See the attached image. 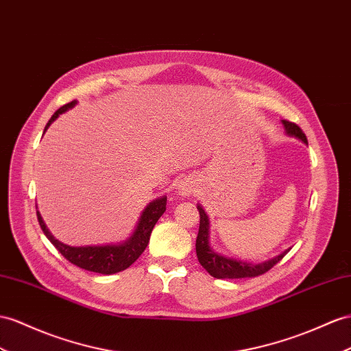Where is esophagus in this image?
<instances>
[{
    "label": "esophagus",
    "instance_id": "esophagus-1",
    "mask_svg": "<svg viewBox=\"0 0 351 351\" xmlns=\"http://www.w3.org/2000/svg\"><path fill=\"white\" fill-rule=\"evenodd\" d=\"M176 193L182 197H188L195 193V179L184 178L176 184Z\"/></svg>",
    "mask_w": 351,
    "mask_h": 351
}]
</instances>
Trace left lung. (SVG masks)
I'll return each mask as SVG.
<instances>
[{"instance_id": "1", "label": "left lung", "mask_w": 351, "mask_h": 351, "mask_svg": "<svg viewBox=\"0 0 351 351\" xmlns=\"http://www.w3.org/2000/svg\"><path fill=\"white\" fill-rule=\"evenodd\" d=\"M282 124L285 125V130L289 136L298 138L304 143H308L304 132L295 123L282 120ZM197 209H199V213H200V227H199V234H197V240H195L197 258H199V263L202 264V267L206 269V271H208L210 276H213L215 278H243V277L261 276L267 273L269 268H273L287 252H289V249H287L283 254L277 255L276 258L268 259V261L259 263V264H250L246 261H240V259H236V258H230V256L215 252L209 245L208 213L204 212L202 204H197Z\"/></svg>"}]
</instances>
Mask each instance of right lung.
Masks as SVG:
<instances>
[{"instance_id": "1", "label": "right lung", "mask_w": 351, "mask_h": 351, "mask_svg": "<svg viewBox=\"0 0 351 351\" xmlns=\"http://www.w3.org/2000/svg\"><path fill=\"white\" fill-rule=\"evenodd\" d=\"M75 104L77 101H73L64 106H60L59 110L51 115V119L49 120L44 132L49 129V125L55 121L62 112L68 111L69 108H73ZM166 202H167L166 195L160 197V199H156L154 202H151L145 208V210L142 212L136 230H134L132 237L119 245L80 246V247L69 246L53 237L47 226L44 223L38 210H37V218L44 234H46V237L51 241V245L55 246L71 264H74L83 269H87V271H93L99 274H114V273L123 271L125 268H129L142 255L143 250H145V247L148 246L152 228H154L157 221L166 210Z\"/></svg>"}]
</instances>
